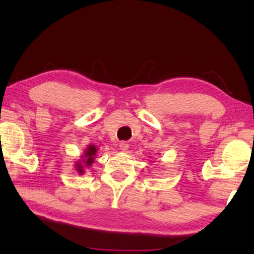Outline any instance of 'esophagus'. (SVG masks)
<instances>
[{
  "mask_svg": "<svg viewBox=\"0 0 254 254\" xmlns=\"http://www.w3.org/2000/svg\"><path fill=\"white\" fill-rule=\"evenodd\" d=\"M120 149H121L122 151H127L128 149V144L127 142H121L120 143Z\"/></svg>",
  "mask_w": 254,
  "mask_h": 254,
  "instance_id": "1",
  "label": "esophagus"
}]
</instances>
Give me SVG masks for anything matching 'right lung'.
<instances>
[{"label":"right lung","mask_w":254,"mask_h":254,"mask_svg":"<svg viewBox=\"0 0 254 254\" xmlns=\"http://www.w3.org/2000/svg\"><path fill=\"white\" fill-rule=\"evenodd\" d=\"M97 153V148L94 144H88L84 150L83 154H80V159L75 162V169L79 175H84L85 170L88 169L94 162Z\"/></svg>","instance_id":"add662e5"}]
</instances>
